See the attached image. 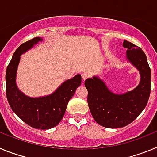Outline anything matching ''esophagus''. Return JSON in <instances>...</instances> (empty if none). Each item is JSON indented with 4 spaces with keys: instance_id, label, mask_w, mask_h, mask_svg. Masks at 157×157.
<instances>
[{
    "instance_id": "obj_1",
    "label": "esophagus",
    "mask_w": 157,
    "mask_h": 157,
    "mask_svg": "<svg viewBox=\"0 0 157 157\" xmlns=\"http://www.w3.org/2000/svg\"><path fill=\"white\" fill-rule=\"evenodd\" d=\"M89 76H90V75L87 74V73H83V74L82 75V78L83 82L85 81V80L87 78H89Z\"/></svg>"
}]
</instances>
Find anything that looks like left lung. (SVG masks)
I'll return each instance as SVG.
<instances>
[{"label":"left lung","mask_w":157,"mask_h":157,"mask_svg":"<svg viewBox=\"0 0 157 157\" xmlns=\"http://www.w3.org/2000/svg\"><path fill=\"white\" fill-rule=\"evenodd\" d=\"M126 60L138 71L140 82L132 90L116 94L109 90L106 82L98 75L85 81L88 90V105L95 121L107 128H120L132 123L146 106L150 95L151 70L145 52L127 41Z\"/></svg>","instance_id":"8db88e82"}]
</instances>
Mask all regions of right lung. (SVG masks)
Wrapping results in <instances>:
<instances>
[{
  "label": "right lung",
  "mask_w": 157,
  "mask_h": 157,
  "mask_svg": "<svg viewBox=\"0 0 157 157\" xmlns=\"http://www.w3.org/2000/svg\"><path fill=\"white\" fill-rule=\"evenodd\" d=\"M43 41L41 37L23 43L14 52L6 70V96L8 104L16 116L27 125L40 130H48L59 124L67 106L76 89L81 85V75L63 82L56 90L46 96L31 98L24 94L16 83L17 70L22 54Z\"/></svg>",
  "instance_id": "add662e5"
}]
</instances>
